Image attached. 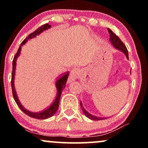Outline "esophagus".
Segmentation results:
<instances>
[{
  "mask_svg": "<svg viewBox=\"0 0 148 148\" xmlns=\"http://www.w3.org/2000/svg\"><path fill=\"white\" fill-rule=\"evenodd\" d=\"M80 76V70L78 69H73L72 72L69 74L68 78V83H71L72 81H75L76 79H78Z\"/></svg>",
  "mask_w": 148,
  "mask_h": 148,
  "instance_id": "esophagus-1",
  "label": "esophagus"
}]
</instances>
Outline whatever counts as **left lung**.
<instances>
[{"label":"left lung","mask_w":148,"mask_h":148,"mask_svg":"<svg viewBox=\"0 0 148 148\" xmlns=\"http://www.w3.org/2000/svg\"><path fill=\"white\" fill-rule=\"evenodd\" d=\"M108 33H109V36H110L109 40H110V42H111V45H113L115 49H118V50H119V51H122L123 53H125V55L126 56L127 58L129 59L128 51H127V49L126 48V47H125V45H124V44L123 43V42L120 40V39L119 38V37L117 36L115 33H113V31H112L110 28H108ZM80 104H81V109H82L83 112H84V115H86L87 118L90 119V120H103V119H105V118H98V117L94 116V115L90 114V113H88V111H86V109L84 108L81 101V103H80Z\"/></svg>","instance_id":"8db88e82"}]
</instances>
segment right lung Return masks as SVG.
<instances>
[{
  "label": "right lung",
  "instance_id": "add662e5",
  "mask_svg": "<svg viewBox=\"0 0 148 148\" xmlns=\"http://www.w3.org/2000/svg\"><path fill=\"white\" fill-rule=\"evenodd\" d=\"M51 25H49V23H47V24L42 25V26L40 27L38 29H37L35 32H33V33H31L30 35H28L26 38L22 42V43L20 45L19 48L18 49V51L16 53V55L14 56V60H13L12 62V95L13 97H14V99L16 101V103H17L18 106L19 107L20 109L25 114H26L28 116L31 117V118H35V119H39V120H45V119H47L52 117L53 115L55 114L58 111V108L59 106V103H60V96L61 94H62V90L65 88L66 86V82H67V78H68L69 74L67 73V74H64L62 76H60V78H58L56 81V89H57V93H56V97L55 99L53 100V103L50 105L49 107H47V108H45L43 111L38 112V113H33V112L28 111L21 105V102L19 101V100L18 99L17 95H16V90H15L14 88V78H15V69H16V60H17L18 57L19 56L20 53H21V47L23 45H25L28 40H31V39L34 38L37 36V35H39L40 34L43 33L45 30L49 29L51 28Z\"/></svg>",
  "mask_w": 148,
  "mask_h": 148
}]
</instances>
